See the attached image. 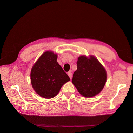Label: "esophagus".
Wrapping results in <instances>:
<instances>
[{
    "label": "esophagus",
    "mask_w": 133,
    "mask_h": 133,
    "mask_svg": "<svg viewBox=\"0 0 133 133\" xmlns=\"http://www.w3.org/2000/svg\"><path fill=\"white\" fill-rule=\"evenodd\" d=\"M68 76H69V78H70V79L72 78V73H71V71H69V72H68Z\"/></svg>",
    "instance_id": "obj_1"
}]
</instances>
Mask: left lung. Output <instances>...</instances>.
<instances>
[{
	"instance_id": "8db88e82",
	"label": "left lung",
	"mask_w": 133,
	"mask_h": 133,
	"mask_svg": "<svg viewBox=\"0 0 133 133\" xmlns=\"http://www.w3.org/2000/svg\"><path fill=\"white\" fill-rule=\"evenodd\" d=\"M72 83L80 94L87 98L94 96L102 90L107 80L105 69L94 57L80 56Z\"/></svg>"
}]
</instances>
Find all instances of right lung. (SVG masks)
Wrapping results in <instances>:
<instances>
[{
	"label": "right lung",
	"mask_w": 133,
	"mask_h": 133,
	"mask_svg": "<svg viewBox=\"0 0 133 133\" xmlns=\"http://www.w3.org/2000/svg\"><path fill=\"white\" fill-rule=\"evenodd\" d=\"M57 60V54L52 51H46L32 67L30 73L32 87L44 98L54 97L64 84L70 80Z\"/></svg>",
	"instance_id": "1"
}]
</instances>
